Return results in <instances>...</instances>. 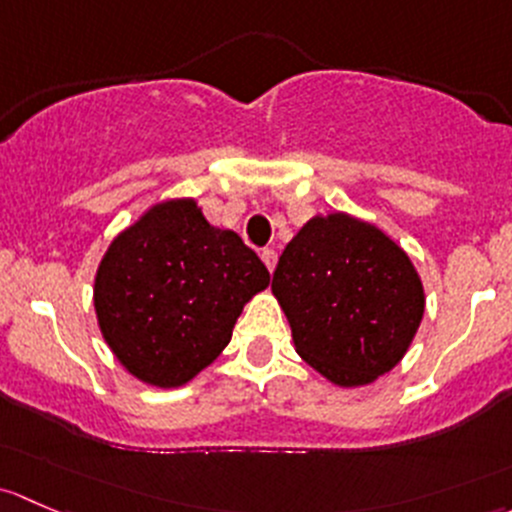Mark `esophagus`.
<instances>
[{
  "label": "esophagus",
  "instance_id": "34e87169",
  "mask_svg": "<svg viewBox=\"0 0 512 512\" xmlns=\"http://www.w3.org/2000/svg\"><path fill=\"white\" fill-rule=\"evenodd\" d=\"M261 258H263V263H266L268 271H273V268H276V261H278L276 251H273V249H263L261 251Z\"/></svg>",
  "mask_w": 512,
  "mask_h": 512
}]
</instances>
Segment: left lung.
I'll return each mask as SVG.
<instances>
[{
    "label": "left lung",
    "instance_id": "1",
    "mask_svg": "<svg viewBox=\"0 0 512 512\" xmlns=\"http://www.w3.org/2000/svg\"><path fill=\"white\" fill-rule=\"evenodd\" d=\"M271 288L298 355L342 387L392 370L424 315L409 256L347 214L310 219L278 258Z\"/></svg>",
    "mask_w": 512,
    "mask_h": 512
}]
</instances>
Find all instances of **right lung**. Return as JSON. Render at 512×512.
<instances>
[{"instance_id":"add662e5","label":"right lung","mask_w":512,"mask_h":512,"mask_svg":"<svg viewBox=\"0 0 512 512\" xmlns=\"http://www.w3.org/2000/svg\"><path fill=\"white\" fill-rule=\"evenodd\" d=\"M268 281L239 234L209 224L192 199H175L110 244L96 276L98 323L130 374L179 387L217 360Z\"/></svg>"}]
</instances>
